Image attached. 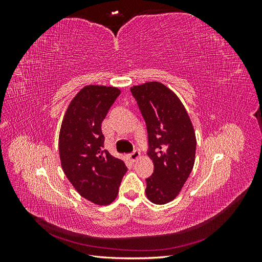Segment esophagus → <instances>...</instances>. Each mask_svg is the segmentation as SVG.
I'll return each instance as SVG.
<instances>
[{
	"instance_id": "esophagus-1",
	"label": "esophagus",
	"mask_w": 262,
	"mask_h": 262,
	"mask_svg": "<svg viewBox=\"0 0 262 262\" xmlns=\"http://www.w3.org/2000/svg\"><path fill=\"white\" fill-rule=\"evenodd\" d=\"M129 160L131 161V162H137L138 160H139V158H140V152H139V150H134V152L133 153H131L129 156Z\"/></svg>"
}]
</instances>
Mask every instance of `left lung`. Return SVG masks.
Returning a JSON list of instances; mask_svg holds the SVG:
<instances>
[{
    "label": "left lung",
    "mask_w": 262,
    "mask_h": 262,
    "mask_svg": "<svg viewBox=\"0 0 262 262\" xmlns=\"http://www.w3.org/2000/svg\"><path fill=\"white\" fill-rule=\"evenodd\" d=\"M148 137V157L154 172L146 179L145 193L155 204H166L179 194L194 158L196 139L191 120L177 95L160 82L131 87Z\"/></svg>",
    "instance_id": "1"
}]
</instances>
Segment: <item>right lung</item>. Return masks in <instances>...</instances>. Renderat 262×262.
I'll use <instances>...</instances> for the list:
<instances>
[{
  "instance_id": "add662e5",
  "label": "right lung",
  "mask_w": 262,
  "mask_h": 262,
  "mask_svg": "<svg viewBox=\"0 0 262 262\" xmlns=\"http://www.w3.org/2000/svg\"><path fill=\"white\" fill-rule=\"evenodd\" d=\"M120 94L113 86L87 85L71 100L59 134L62 169L76 191L97 205L115 201L128 170L104 148L101 123Z\"/></svg>"
}]
</instances>
